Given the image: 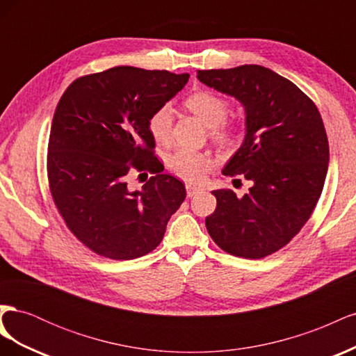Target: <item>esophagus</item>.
Listing matches in <instances>:
<instances>
[{
	"label": "esophagus",
	"instance_id": "obj_1",
	"mask_svg": "<svg viewBox=\"0 0 356 356\" xmlns=\"http://www.w3.org/2000/svg\"><path fill=\"white\" fill-rule=\"evenodd\" d=\"M186 188H187V196L188 197L196 196V195H199V193L203 191V188L200 186H193V184H187Z\"/></svg>",
	"mask_w": 356,
	"mask_h": 356
}]
</instances>
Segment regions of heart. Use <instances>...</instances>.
Returning a JSON list of instances; mask_svg holds the SVG:
<instances>
[{"label":"heart","mask_w":356,"mask_h":356,"mask_svg":"<svg viewBox=\"0 0 356 356\" xmlns=\"http://www.w3.org/2000/svg\"><path fill=\"white\" fill-rule=\"evenodd\" d=\"M186 108L212 129V138L220 143L233 144L239 139V127L227 123L229 104L220 95L209 90H196L184 99ZM172 110L163 105L157 108L148 120L149 132L160 144H168L172 138ZM212 166V160L203 153L190 148H178L169 157L170 170L190 182L202 181Z\"/></svg>","instance_id":"b5f03b06"}]
</instances>
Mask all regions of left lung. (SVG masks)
Segmentation results:
<instances>
[{"mask_svg":"<svg viewBox=\"0 0 356 356\" xmlns=\"http://www.w3.org/2000/svg\"><path fill=\"white\" fill-rule=\"evenodd\" d=\"M197 79L243 105V143L222 174L252 182L243 197L212 191L208 233L232 255H270L301 230L324 188L330 148L321 114L293 81L260 65L197 71Z\"/></svg>","mask_w":356,"mask_h":356,"instance_id":"1","label":"left lung"}]
</instances>
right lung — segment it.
<instances>
[{"label": "right lung", "instance_id": "add662e5", "mask_svg": "<svg viewBox=\"0 0 356 356\" xmlns=\"http://www.w3.org/2000/svg\"><path fill=\"white\" fill-rule=\"evenodd\" d=\"M188 77L115 67L63 92L49 138L50 193L71 233L98 255L132 260L152 252L184 202V184L161 174L148 120ZM132 167L154 174L141 191L127 186Z\"/></svg>", "mask_w": 356, "mask_h": 356}]
</instances>
